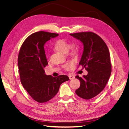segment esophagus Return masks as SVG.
I'll return each instance as SVG.
<instances>
[{
  "instance_id": "1",
  "label": "esophagus",
  "mask_w": 129,
  "mask_h": 129,
  "mask_svg": "<svg viewBox=\"0 0 129 129\" xmlns=\"http://www.w3.org/2000/svg\"><path fill=\"white\" fill-rule=\"evenodd\" d=\"M69 78L70 80H73L74 79H75V76H74V75H69Z\"/></svg>"
}]
</instances>
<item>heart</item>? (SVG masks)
Returning <instances> with one entry per match:
<instances>
[{
  "label": "heart",
  "instance_id": "heart-1",
  "mask_svg": "<svg viewBox=\"0 0 129 129\" xmlns=\"http://www.w3.org/2000/svg\"><path fill=\"white\" fill-rule=\"evenodd\" d=\"M54 48L57 51L62 53H67L72 56H77L79 52V47L76 44L73 43L69 44V43L63 39L58 40L54 44ZM74 64L73 62H69L63 65V67L66 71H69L73 67Z\"/></svg>",
  "mask_w": 129,
  "mask_h": 129
}]
</instances>
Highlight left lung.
Segmentation results:
<instances>
[{
    "instance_id": "left-lung-1",
    "label": "left lung",
    "mask_w": 129,
    "mask_h": 129,
    "mask_svg": "<svg viewBox=\"0 0 129 129\" xmlns=\"http://www.w3.org/2000/svg\"><path fill=\"white\" fill-rule=\"evenodd\" d=\"M83 44L84 50L79 66L88 71L83 77L78 75L80 87L76 90L78 96L89 100L98 95L104 89L110 76L111 63L109 49L99 36L91 32L70 34Z\"/></svg>"
}]
</instances>
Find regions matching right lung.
Here are the masks:
<instances>
[{
  "label": "right lung",
  "instance_id": "1",
  "mask_svg": "<svg viewBox=\"0 0 129 129\" xmlns=\"http://www.w3.org/2000/svg\"><path fill=\"white\" fill-rule=\"evenodd\" d=\"M58 34L39 31L27 37L22 44L18 55L21 83L28 94L37 102H48L55 96L60 85L69 80L67 75L53 77L45 74L48 64L44 45Z\"/></svg>",
  "mask_w": 129,
  "mask_h": 129
}]
</instances>
